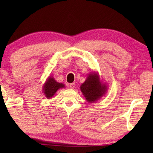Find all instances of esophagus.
<instances>
[{"label": "esophagus", "mask_w": 153, "mask_h": 153, "mask_svg": "<svg viewBox=\"0 0 153 153\" xmlns=\"http://www.w3.org/2000/svg\"><path fill=\"white\" fill-rule=\"evenodd\" d=\"M75 85H76V84H75V83H70V85H69V87H70L71 89H74V87H75Z\"/></svg>", "instance_id": "obj_1"}]
</instances>
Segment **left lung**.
<instances>
[{"mask_svg": "<svg viewBox=\"0 0 153 153\" xmlns=\"http://www.w3.org/2000/svg\"><path fill=\"white\" fill-rule=\"evenodd\" d=\"M80 89L87 101L93 103L105 95L108 85L100 81L98 72L93 71L88 75L85 82L81 85Z\"/></svg>", "mask_w": 153, "mask_h": 153, "instance_id": "8db88e82", "label": "left lung"}]
</instances>
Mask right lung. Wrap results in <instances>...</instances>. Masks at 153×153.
I'll use <instances>...</instances> for the list:
<instances>
[{
    "instance_id": "1",
    "label": "right lung",
    "mask_w": 153,
    "mask_h": 153,
    "mask_svg": "<svg viewBox=\"0 0 153 153\" xmlns=\"http://www.w3.org/2000/svg\"><path fill=\"white\" fill-rule=\"evenodd\" d=\"M64 84L57 82L53 76H48L43 85V92L47 99H50L60 89H64Z\"/></svg>"
}]
</instances>
